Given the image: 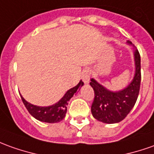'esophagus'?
Returning <instances> with one entry per match:
<instances>
[{"instance_id":"obj_1","label":"esophagus","mask_w":154,"mask_h":154,"mask_svg":"<svg viewBox=\"0 0 154 154\" xmlns=\"http://www.w3.org/2000/svg\"><path fill=\"white\" fill-rule=\"evenodd\" d=\"M91 70H85L82 74V79L85 84L89 83L90 79H91Z\"/></svg>"}]
</instances>
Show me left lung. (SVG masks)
I'll use <instances>...</instances> for the list:
<instances>
[{
    "label": "left lung",
    "instance_id": "obj_1",
    "mask_svg": "<svg viewBox=\"0 0 154 154\" xmlns=\"http://www.w3.org/2000/svg\"><path fill=\"white\" fill-rule=\"evenodd\" d=\"M128 44L132 42L128 41ZM135 75L131 83L119 91H111L96 80L91 79V86L95 92L91 113L95 119L104 123L120 122L128 115L139 94L141 84V58L138 50L134 51Z\"/></svg>",
    "mask_w": 154,
    "mask_h": 154
}]
</instances>
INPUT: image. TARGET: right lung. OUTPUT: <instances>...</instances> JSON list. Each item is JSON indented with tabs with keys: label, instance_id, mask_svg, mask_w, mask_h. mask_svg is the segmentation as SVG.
Masks as SVG:
<instances>
[{
	"label": "right lung",
	"instance_id": "add662e5",
	"mask_svg": "<svg viewBox=\"0 0 154 154\" xmlns=\"http://www.w3.org/2000/svg\"><path fill=\"white\" fill-rule=\"evenodd\" d=\"M84 82L80 80L79 84L71 88L70 90L67 91L63 97L59 100L57 103L54 104L49 106H38L32 104L27 102L21 95V98L23 104L25 105L26 110L34 118L38 120L40 122H48V123H56L65 117V114L67 112V106L69 104V100L73 97L75 93L83 86Z\"/></svg>",
	"mask_w": 154,
	"mask_h": 154
}]
</instances>
